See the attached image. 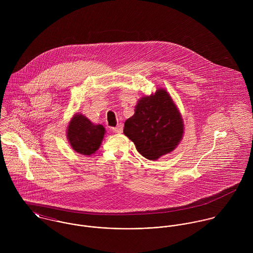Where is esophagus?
Returning a JSON list of instances; mask_svg holds the SVG:
<instances>
[{"label": "esophagus", "mask_w": 253, "mask_h": 253, "mask_svg": "<svg viewBox=\"0 0 253 253\" xmlns=\"http://www.w3.org/2000/svg\"><path fill=\"white\" fill-rule=\"evenodd\" d=\"M113 131L116 133H122L123 132V125H118L116 127L113 128Z\"/></svg>", "instance_id": "34e87169"}]
</instances>
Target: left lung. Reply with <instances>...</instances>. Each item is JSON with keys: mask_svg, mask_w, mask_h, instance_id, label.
I'll use <instances>...</instances> for the list:
<instances>
[{"mask_svg": "<svg viewBox=\"0 0 253 253\" xmlns=\"http://www.w3.org/2000/svg\"><path fill=\"white\" fill-rule=\"evenodd\" d=\"M124 133L143 157L156 161L180 143L184 123L169 93L160 87L138 100L134 115L125 123Z\"/></svg>", "mask_w": 253, "mask_h": 253, "instance_id": "1", "label": "left lung"}]
</instances>
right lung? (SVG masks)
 Instances as JSON below:
<instances>
[{"mask_svg": "<svg viewBox=\"0 0 253 253\" xmlns=\"http://www.w3.org/2000/svg\"><path fill=\"white\" fill-rule=\"evenodd\" d=\"M106 130L102 125H94L83 114H75L66 129L73 150L81 155L94 154L102 143Z\"/></svg>", "mask_w": 253, "mask_h": 253, "instance_id": "1", "label": "right lung"}]
</instances>
